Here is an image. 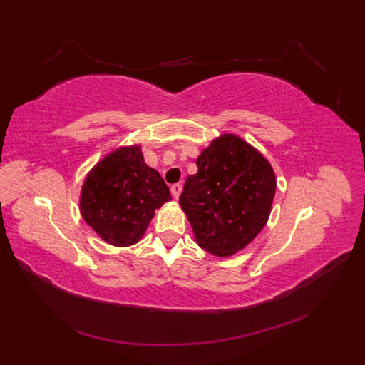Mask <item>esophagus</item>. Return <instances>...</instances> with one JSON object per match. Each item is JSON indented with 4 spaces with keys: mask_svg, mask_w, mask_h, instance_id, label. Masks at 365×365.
<instances>
[{
    "mask_svg": "<svg viewBox=\"0 0 365 365\" xmlns=\"http://www.w3.org/2000/svg\"><path fill=\"white\" fill-rule=\"evenodd\" d=\"M181 192H182V185H181V184H173V185L170 187V193H172V196L175 197V200H178Z\"/></svg>",
    "mask_w": 365,
    "mask_h": 365,
    "instance_id": "34e87169",
    "label": "esophagus"
}]
</instances>
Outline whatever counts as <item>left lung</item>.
I'll list each match as a JSON object with an SVG mask.
<instances>
[{
	"mask_svg": "<svg viewBox=\"0 0 365 365\" xmlns=\"http://www.w3.org/2000/svg\"><path fill=\"white\" fill-rule=\"evenodd\" d=\"M187 176L180 205L196 244L216 257L244 250L267 225L277 180L260 150L236 134L212 140Z\"/></svg>",
	"mask_w": 365,
	"mask_h": 365,
	"instance_id": "left-lung-1",
	"label": "left lung"
}]
</instances>
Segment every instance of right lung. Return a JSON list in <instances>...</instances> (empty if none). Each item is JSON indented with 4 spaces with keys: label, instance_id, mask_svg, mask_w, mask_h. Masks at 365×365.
Wrapping results in <instances>:
<instances>
[{
    "label": "right lung",
    "instance_id": "obj_1",
    "mask_svg": "<svg viewBox=\"0 0 365 365\" xmlns=\"http://www.w3.org/2000/svg\"><path fill=\"white\" fill-rule=\"evenodd\" d=\"M170 200L169 187L145 163L141 146L130 145L106 153L86 173L79 208L98 237L125 248L141 240L155 210Z\"/></svg>",
    "mask_w": 365,
    "mask_h": 365
}]
</instances>
